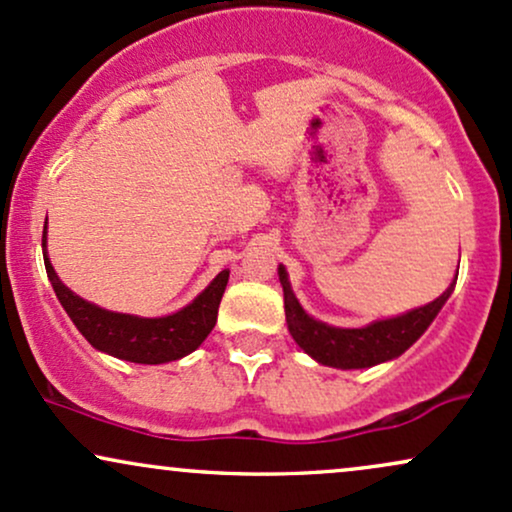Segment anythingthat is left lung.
<instances>
[{
	"instance_id": "obj_1",
	"label": "left lung",
	"mask_w": 512,
	"mask_h": 512,
	"mask_svg": "<svg viewBox=\"0 0 512 512\" xmlns=\"http://www.w3.org/2000/svg\"><path fill=\"white\" fill-rule=\"evenodd\" d=\"M279 279L283 286V307H286L288 331H291L295 343L307 355L322 362V365L341 369L372 367L403 355L427 331V326L434 322V317L439 315L443 303H446L448 295L453 291L451 286L434 303L417 307V310L403 317L374 322L365 326V329H336V326L312 319L300 307L283 267H279Z\"/></svg>"
}]
</instances>
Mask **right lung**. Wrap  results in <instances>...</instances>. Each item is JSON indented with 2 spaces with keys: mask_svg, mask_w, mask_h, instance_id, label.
I'll return each instance as SVG.
<instances>
[{
  "mask_svg": "<svg viewBox=\"0 0 512 512\" xmlns=\"http://www.w3.org/2000/svg\"><path fill=\"white\" fill-rule=\"evenodd\" d=\"M45 233L47 226L42 231V250H45ZM45 269L66 315L78 326L80 334L88 338L90 346L119 357V360L138 362V365H162V362L178 360V357L193 353L217 324L221 295H224L226 283H229V269H224L181 312L159 319H143L102 310V307L92 305L69 291L59 281L47 252Z\"/></svg>",
  "mask_w": 512,
  "mask_h": 512,
  "instance_id": "obj_1",
  "label": "right lung"
}]
</instances>
